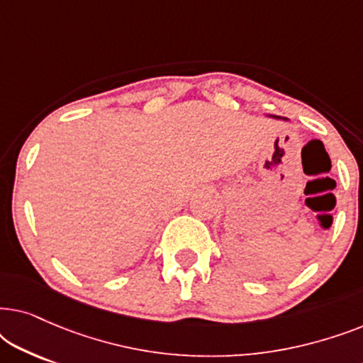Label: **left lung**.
I'll use <instances>...</instances> for the list:
<instances>
[{
	"label": "left lung",
	"mask_w": 363,
	"mask_h": 363,
	"mask_svg": "<svg viewBox=\"0 0 363 363\" xmlns=\"http://www.w3.org/2000/svg\"><path fill=\"white\" fill-rule=\"evenodd\" d=\"M269 117H274V118H282V121H286L284 117H277V116H269Z\"/></svg>",
	"instance_id": "1"
}]
</instances>
